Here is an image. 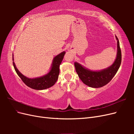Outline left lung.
<instances>
[{
    "mask_svg": "<svg viewBox=\"0 0 134 134\" xmlns=\"http://www.w3.org/2000/svg\"><path fill=\"white\" fill-rule=\"evenodd\" d=\"M117 40V55L114 62L109 67L99 70H92L75 62V70L83 83L90 87L98 88L108 84L118 71L121 63V51L119 39Z\"/></svg>",
    "mask_w": 134,
    "mask_h": 134,
    "instance_id": "8db88e82",
    "label": "left lung"
}]
</instances>
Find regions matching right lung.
<instances>
[{"label":"right lung","mask_w":134,"mask_h":134,"mask_svg":"<svg viewBox=\"0 0 134 134\" xmlns=\"http://www.w3.org/2000/svg\"><path fill=\"white\" fill-rule=\"evenodd\" d=\"M65 51H63L54 58L50 70L43 76L30 78L23 75L15 66L13 55V64L14 69L20 78L26 86L36 90H44L53 86L57 81L60 73V65L64 58Z\"/></svg>","instance_id":"add662e5"}]
</instances>
